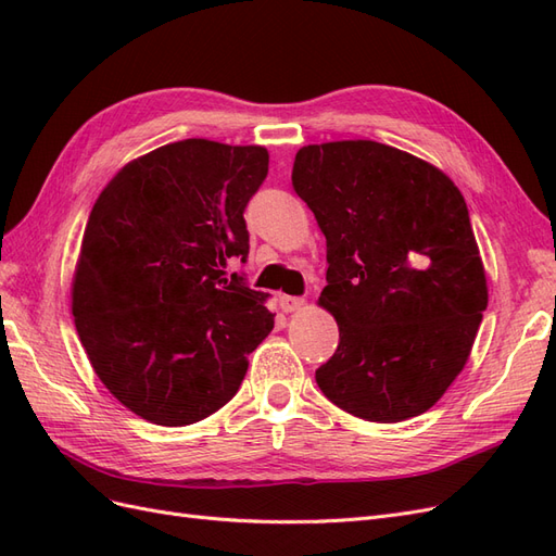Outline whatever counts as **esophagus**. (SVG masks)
Wrapping results in <instances>:
<instances>
[{"label":"esophagus","mask_w":556,"mask_h":556,"mask_svg":"<svg viewBox=\"0 0 556 556\" xmlns=\"http://www.w3.org/2000/svg\"><path fill=\"white\" fill-rule=\"evenodd\" d=\"M278 304H280V311H282V313H294V311L304 308L306 301L301 299V296H288V294H282V296L278 299Z\"/></svg>","instance_id":"34e87169"}]
</instances>
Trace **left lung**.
Listing matches in <instances>:
<instances>
[{"mask_svg":"<svg viewBox=\"0 0 556 556\" xmlns=\"http://www.w3.org/2000/svg\"><path fill=\"white\" fill-rule=\"evenodd\" d=\"M294 192L327 239L317 304L339 348L315 371L325 396L368 422L439 401L473 348L486 278L462 192L441 169L376 141L304 146Z\"/></svg>","mask_w":556,"mask_h":556,"instance_id":"8db88e82","label":"left lung"}]
</instances>
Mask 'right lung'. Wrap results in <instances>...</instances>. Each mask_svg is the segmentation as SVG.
Wrapping results in <instances>:
<instances>
[{"instance_id":"1","label":"right lung","mask_w":556,"mask_h":556,"mask_svg":"<svg viewBox=\"0 0 556 556\" xmlns=\"http://www.w3.org/2000/svg\"><path fill=\"white\" fill-rule=\"evenodd\" d=\"M268 174L262 146L166 143L94 201L72 282L78 339L106 390L153 425L185 427L239 392L274 329L248 257L243 211Z\"/></svg>"}]
</instances>
